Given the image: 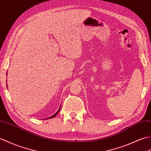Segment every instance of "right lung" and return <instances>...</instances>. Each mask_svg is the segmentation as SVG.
Instances as JSON below:
<instances>
[{
  "label": "right lung",
  "mask_w": 151,
  "mask_h": 151,
  "mask_svg": "<svg viewBox=\"0 0 151 151\" xmlns=\"http://www.w3.org/2000/svg\"><path fill=\"white\" fill-rule=\"evenodd\" d=\"M60 109H61V107H60V108L59 109V110H58V112H57L54 115H53V116H52L51 117H49V118H46V119H50V118H54V117L57 115V114H58L59 113V112L60 111Z\"/></svg>",
  "instance_id": "add662e5"
}]
</instances>
